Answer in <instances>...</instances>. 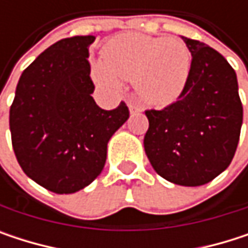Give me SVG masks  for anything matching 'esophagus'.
<instances>
[{
    "mask_svg": "<svg viewBox=\"0 0 248 248\" xmlns=\"http://www.w3.org/2000/svg\"><path fill=\"white\" fill-rule=\"evenodd\" d=\"M129 110H130V113H136V112H140L142 108L135 105V103H132V102H129Z\"/></svg>",
    "mask_w": 248,
    "mask_h": 248,
    "instance_id": "1",
    "label": "esophagus"
}]
</instances>
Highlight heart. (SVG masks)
Segmentation results:
<instances>
[{
	"instance_id": "b5f03b06",
	"label": "heart",
	"mask_w": 248,
	"mask_h": 248,
	"mask_svg": "<svg viewBox=\"0 0 248 248\" xmlns=\"http://www.w3.org/2000/svg\"><path fill=\"white\" fill-rule=\"evenodd\" d=\"M102 54L92 70L96 83L119 90L121 78H133L138 94L154 106L178 100L189 77L191 53L181 40L124 32L113 37Z\"/></svg>"
}]
</instances>
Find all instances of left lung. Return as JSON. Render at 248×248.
Masks as SVG:
<instances>
[{"instance_id": "obj_1", "label": "left lung", "mask_w": 248, "mask_h": 248, "mask_svg": "<svg viewBox=\"0 0 248 248\" xmlns=\"http://www.w3.org/2000/svg\"><path fill=\"white\" fill-rule=\"evenodd\" d=\"M192 60L186 86L162 110H146V156L158 175L200 186L227 170L235 154L243 105L234 69L207 44L182 37Z\"/></svg>"}]
</instances>
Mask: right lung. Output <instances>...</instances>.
I'll use <instances>...</instances> for the list:
<instances>
[{
    "mask_svg": "<svg viewBox=\"0 0 248 248\" xmlns=\"http://www.w3.org/2000/svg\"><path fill=\"white\" fill-rule=\"evenodd\" d=\"M94 35L63 38L18 80L10 109L14 154L28 178L56 194H73L102 172L108 142L127 121L124 102L99 108L92 97L89 46Z\"/></svg>",
    "mask_w": 248,
    "mask_h": 248,
    "instance_id": "add662e5",
    "label": "right lung"
}]
</instances>
